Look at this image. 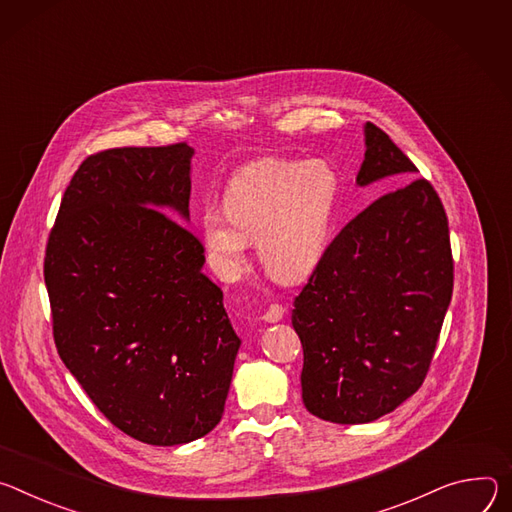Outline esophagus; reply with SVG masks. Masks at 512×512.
<instances>
[{"instance_id": "obj_1", "label": "esophagus", "mask_w": 512, "mask_h": 512, "mask_svg": "<svg viewBox=\"0 0 512 512\" xmlns=\"http://www.w3.org/2000/svg\"><path fill=\"white\" fill-rule=\"evenodd\" d=\"M282 317H285V307L278 305V303H272V305L264 311V315H262V319H264L266 323H276V321H280Z\"/></svg>"}]
</instances>
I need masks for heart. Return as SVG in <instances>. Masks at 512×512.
<instances>
[{
  "label": "heart",
  "mask_w": 512,
  "mask_h": 512,
  "mask_svg": "<svg viewBox=\"0 0 512 512\" xmlns=\"http://www.w3.org/2000/svg\"><path fill=\"white\" fill-rule=\"evenodd\" d=\"M342 181L325 160L262 158L236 173L223 207L201 211V240L213 270L238 278L258 238L264 268L280 280L307 276L323 258L337 217Z\"/></svg>",
  "instance_id": "b5f03b06"
}]
</instances>
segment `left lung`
I'll use <instances>...</instances> for the list:
<instances>
[{
  "mask_svg": "<svg viewBox=\"0 0 512 512\" xmlns=\"http://www.w3.org/2000/svg\"><path fill=\"white\" fill-rule=\"evenodd\" d=\"M356 183L401 185L329 244L295 299L307 411L339 425L372 423L423 384L453 291L445 209L380 128L364 126ZM406 185L403 186L402 183Z\"/></svg>",
  "mask_w": 512,
  "mask_h": 512,
  "instance_id": "left-lung-1",
  "label": "left lung"
}]
</instances>
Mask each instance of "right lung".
<instances>
[{
    "label": "right lung",
    "mask_w": 512,
    "mask_h": 512,
    "mask_svg": "<svg viewBox=\"0 0 512 512\" xmlns=\"http://www.w3.org/2000/svg\"><path fill=\"white\" fill-rule=\"evenodd\" d=\"M193 154L173 144L85 158L44 258L61 360L113 425L150 445L195 441L221 421L242 344L181 223Z\"/></svg>",
    "instance_id": "right-lung-1"
}]
</instances>
